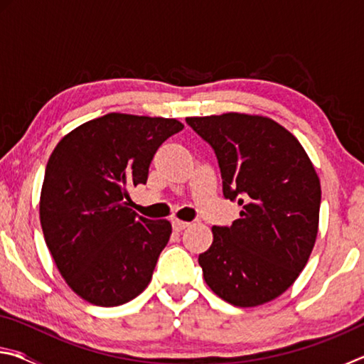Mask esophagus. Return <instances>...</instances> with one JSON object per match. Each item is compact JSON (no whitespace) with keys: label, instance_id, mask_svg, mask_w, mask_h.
Instances as JSON below:
<instances>
[{"label":"esophagus","instance_id":"obj_1","mask_svg":"<svg viewBox=\"0 0 364 364\" xmlns=\"http://www.w3.org/2000/svg\"><path fill=\"white\" fill-rule=\"evenodd\" d=\"M171 226H173L175 231H183V230H186V228L189 226V223H188V221H183V220L175 218L173 221H171Z\"/></svg>","mask_w":364,"mask_h":364}]
</instances>
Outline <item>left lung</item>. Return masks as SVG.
I'll list each match as a JSON object with an SVG mask.
<instances>
[{
  "mask_svg": "<svg viewBox=\"0 0 364 364\" xmlns=\"http://www.w3.org/2000/svg\"><path fill=\"white\" fill-rule=\"evenodd\" d=\"M218 160L223 196L242 205L231 226H213L199 255L207 286L236 306H257L287 291L316 241L321 186L304 147L260 115L188 117Z\"/></svg>",
  "mask_w": 364,
  "mask_h": 364,
  "instance_id": "obj_1",
  "label": "left lung"
}]
</instances>
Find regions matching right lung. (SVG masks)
I'll return each mask as SVG.
<instances>
[{
    "label": "right lung",
    "mask_w": 364,
    "mask_h": 364,
    "mask_svg": "<svg viewBox=\"0 0 364 364\" xmlns=\"http://www.w3.org/2000/svg\"><path fill=\"white\" fill-rule=\"evenodd\" d=\"M183 123L107 114L59 141L48 160L40 221L59 273L80 297L117 306L144 291L167 245V220L139 217L128 189L146 184L154 154Z\"/></svg>",
    "instance_id": "right-lung-1"
}]
</instances>
